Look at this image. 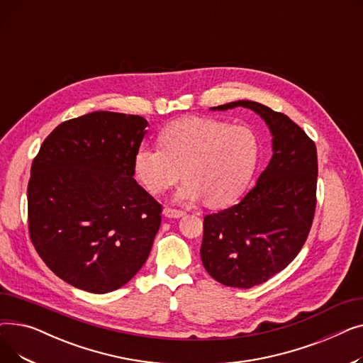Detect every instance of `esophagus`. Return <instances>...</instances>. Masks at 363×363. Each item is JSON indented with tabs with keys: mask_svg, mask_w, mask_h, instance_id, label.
<instances>
[{
	"mask_svg": "<svg viewBox=\"0 0 363 363\" xmlns=\"http://www.w3.org/2000/svg\"><path fill=\"white\" fill-rule=\"evenodd\" d=\"M163 215L166 218H172V219H178V218H182L185 215V212L182 211H177V208H170V207H166L163 211Z\"/></svg>",
	"mask_w": 363,
	"mask_h": 363,
	"instance_id": "esophagus-1",
	"label": "esophagus"
}]
</instances>
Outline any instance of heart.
Listing matches in <instances>:
<instances>
[{
    "label": "heart",
    "instance_id": "b5f03b06",
    "mask_svg": "<svg viewBox=\"0 0 363 363\" xmlns=\"http://www.w3.org/2000/svg\"><path fill=\"white\" fill-rule=\"evenodd\" d=\"M160 145H141L133 156V172L151 193H163L181 177L177 203L204 197L212 207L237 200L253 177L259 140L253 129L230 126L208 118H186L160 133Z\"/></svg>",
    "mask_w": 363,
    "mask_h": 363
}]
</instances>
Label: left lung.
Segmentation results:
<instances>
[{
    "mask_svg": "<svg viewBox=\"0 0 363 363\" xmlns=\"http://www.w3.org/2000/svg\"><path fill=\"white\" fill-rule=\"evenodd\" d=\"M250 108L268 125L272 157L235 206L204 216L200 256L218 282L237 289L263 284L293 262L311 231L316 206L315 143L289 116L252 100L211 110Z\"/></svg>",
    "mask_w": 363,
    "mask_h": 363,
    "instance_id": "obj_1",
    "label": "left lung"
}]
</instances>
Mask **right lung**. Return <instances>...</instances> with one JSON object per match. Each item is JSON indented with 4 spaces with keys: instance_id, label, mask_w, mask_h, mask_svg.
<instances>
[{
    "instance_id": "add662e5",
    "label": "right lung",
    "mask_w": 363,
    "mask_h": 363,
    "mask_svg": "<svg viewBox=\"0 0 363 363\" xmlns=\"http://www.w3.org/2000/svg\"><path fill=\"white\" fill-rule=\"evenodd\" d=\"M148 122L92 111L57 126L28 185L29 234L48 268L73 287L106 294L143 268L162 206L133 179Z\"/></svg>"
}]
</instances>
